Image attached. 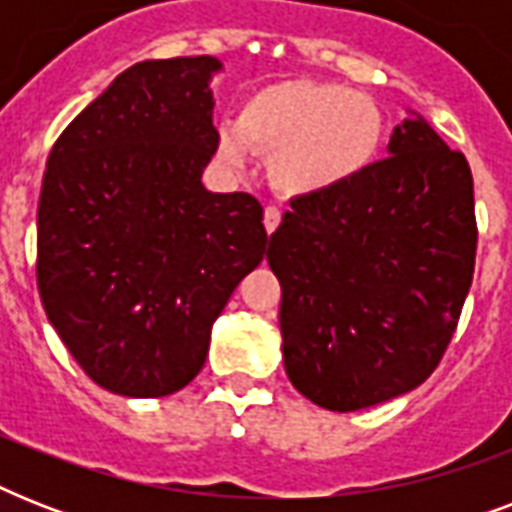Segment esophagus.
Returning a JSON list of instances; mask_svg holds the SVG:
<instances>
[{
    "label": "esophagus",
    "instance_id": "34e87169",
    "mask_svg": "<svg viewBox=\"0 0 512 512\" xmlns=\"http://www.w3.org/2000/svg\"><path fill=\"white\" fill-rule=\"evenodd\" d=\"M263 223H265V231H268V233L276 231V228H279V223H281V209L279 207H265Z\"/></svg>",
    "mask_w": 512,
    "mask_h": 512
}]
</instances>
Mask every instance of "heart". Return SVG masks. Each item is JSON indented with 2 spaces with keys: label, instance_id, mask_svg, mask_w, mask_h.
Returning <instances> with one entry per match:
<instances>
[{
  "label": "heart",
  "instance_id": "obj_1",
  "mask_svg": "<svg viewBox=\"0 0 512 512\" xmlns=\"http://www.w3.org/2000/svg\"><path fill=\"white\" fill-rule=\"evenodd\" d=\"M385 119L372 98L335 82L289 79L260 87L239 108L236 130L220 135V156L241 164L265 156L268 180L284 196H321L372 167Z\"/></svg>",
  "mask_w": 512,
  "mask_h": 512
}]
</instances>
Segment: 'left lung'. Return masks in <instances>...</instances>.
I'll use <instances>...</instances> for the list:
<instances>
[{"label": "left lung", "mask_w": 512, "mask_h": 512, "mask_svg": "<svg viewBox=\"0 0 512 512\" xmlns=\"http://www.w3.org/2000/svg\"><path fill=\"white\" fill-rule=\"evenodd\" d=\"M337 191L297 196L271 233L284 369L313 404L356 412L425 382L476 268L468 159L422 116Z\"/></svg>", "instance_id": "8db88e82"}]
</instances>
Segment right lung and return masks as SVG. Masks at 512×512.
I'll list each match as a JSON object with an SVG mask.
<instances>
[{
	"label": "right lung",
	"instance_id": "add662e5",
	"mask_svg": "<svg viewBox=\"0 0 512 512\" xmlns=\"http://www.w3.org/2000/svg\"><path fill=\"white\" fill-rule=\"evenodd\" d=\"M212 55L122 71L47 159L36 287L47 319L100 388L170 396L201 372L212 324L265 255L263 207L212 193Z\"/></svg>",
	"mask_w": 512,
	"mask_h": 512
}]
</instances>
